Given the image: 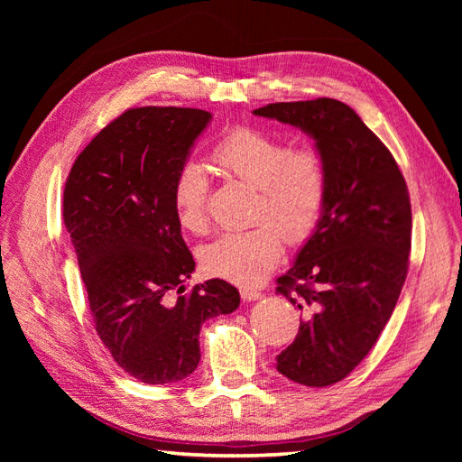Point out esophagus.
<instances>
[{"mask_svg":"<svg viewBox=\"0 0 462 462\" xmlns=\"http://www.w3.org/2000/svg\"><path fill=\"white\" fill-rule=\"evenodd\" d=\"M262 297V292L256 289H250V287H243L241 289V299L250 302V300H258Z\"/></svg>","mask_w":462,"mask_h":462,"instance_id":"34e87169","label":"esophagus"}]
</instances>
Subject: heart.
<instances>
[{
  "label": "heart",
  "mask_w": 462,
  "mask_h": 462,
  "mask_svg": "<svg viewBox=\"0 0 462 462\" xmlns=\"http://www.w3.org/2000/svg\"><path fill=\"white\" fill-rule=\"evenodd\" d=\"M221 177L256 189L254 227L233 231L200 246L202 270L236 285L263 282L282 256L283 239L302 245L316 231L328 202V162L318 148H291L253 127H233L212 148ZM209 179L199 163L185 162L173 183V208L179 226L202 235L209 227Z\"/></svg>",
  "instance_id": "heart-1"
}]
</instances>
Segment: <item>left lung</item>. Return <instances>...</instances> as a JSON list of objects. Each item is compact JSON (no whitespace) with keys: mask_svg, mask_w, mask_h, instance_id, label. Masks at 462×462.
<instances>
[{"mask_svg":"<svg viewBox=\"0 0 462 462\" xmlns=\"http://www.w3.org/2000/svg\"><path fill=\"white\" fill-rule=\"evenodd\" d=\"M254 116L299 127L328 162V202L277 292L302 312L277 372L309 387L351 374L393 314L411 254V199L385 144L331 97L277 102Z\"/></svg>","mask_w":462,"mask_h":462,"instance_id":"8db88e82","label":"left lung"}]
</instances>
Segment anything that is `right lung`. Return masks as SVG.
<instances>
[{
  "instance_id": "obj_1",
  "label": "right lung",
  "mask_w": 462,
  "mask_h": 462,
  "mask_svg": "<svg viewBox=\"0 0 462 462\" xmlns=\"http://www.w3.org/2000/svg\"><path fill=\"white\" fill-rule=\"evenodd\" d=\"M209 121V111L194 107L127 109L79 153L63 190L96 331L117 365L150 385L197 370L204 321L241 304L223 279L183 285L194 260L173 183Z\"/></svg>"
}]
</instances>
